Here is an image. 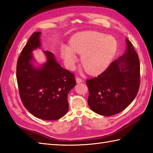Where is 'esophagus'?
I'll list each match as a JSON object with an SVG mask.
<instances>
[{
  "instance_id": "1",
  "label": "esophagus",
  "mask_w": 153,
  "mask_h": 153,
  "mask_svg": "<svg viewBox=\"0 0 153 153\" xmlns=\"http://www.w3.org/2000/svg\"><path fill=\"white\" fill-rule=\"evenodd\" d=\"M76 82L77 83H82V82H83V80H82V79H81V78H79V77H76Z\"/></svg>"
}]
</instances>
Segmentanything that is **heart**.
<instances>
[{"mask_svg":"<svg viewBox=\"0 0 153 153\" xmlns=\"http://www.w3.org/2000/svg\"><path fill=\"white\" fill-rule=\"evenodd\" d=\"M118 48L116 39L94 31L77 33L70 40V47L63 45L61 56L66 66L71 68L77 61L76 53L82 55V64L91 74L105 70L114 57Z\"/></svg>","mask_w":153,"mask_h":153,"instance_id":"obj_1","label":"heart"}]
</instances>
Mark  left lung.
Segmentation results:
<instances>
[{
	"label": "left lung",
	"mask_w": 153,
	"mask_h": 153,
	"mask_svg": "<svg viewBox=\"0 0 153 153\" xmlns=\"http://www.w3.org/2000/svg\"><path fill=\"white\" fill-rule=\"evenodd\" d=\"M126 41V53L98 77L86 81L88 105L98 114L109 116L123 111L138 93L140 63L131 42Z\"/></svg>",
	"instance_id": "left-lung-1"
}]
</instances>
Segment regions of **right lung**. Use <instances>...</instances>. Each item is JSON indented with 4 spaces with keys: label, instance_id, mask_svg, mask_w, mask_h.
Masks as SVG:
<instances>
[{
    "label": "right lung",
    "instance_id": "obj_1",
    "mask_svg": "<svg viewBox=\"0 0 153 153\" xmlns=\"http://www.w3.org/2000/svg\"><path fill=\"white\" fill-rule=\"evenodd\" d=\"M41 32L29 39L18 58L16 77L23 105L34 116L56 120L68 112V95L76 85L74 75L58 64L53 53L43 51L46 62L33 66L32 51L40 48Z\"/></svg>",
    "mask_w": 153,
    "mask_h": 153
}]
</instances>
